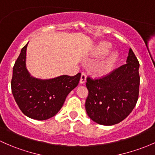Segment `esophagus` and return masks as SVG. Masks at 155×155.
Here are the masks:
<instances>
[{"label":"esophagus","mask_w":155,"mask_h":155,"mask_svg":"<svg viewBox=\"0 0 155 155\" xmlns=\"http://www.w3.org/2000/svg\"><path fill=\"white\" fill-rule=\"evenodd\" d=\"M86 82V74L84 73H82L81 75V79H80V84H84Z\"/></svg>","instance_id":"esophagus-1"}]
</instances>
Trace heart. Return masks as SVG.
I'll return each instance as SVG.
<instances>
[{
  "mask_svg": "<svg viewBox=\"0 0 155 155\" xmlns=\"http://www.w3.org/2000/svg\"><path fill=\"white\" fill-rule=\"evenodd\" d=\"M111 49V45L108 42H100L96 47L94 53L97 56H103L106 55ZM119 59V54L117 52L110 53L105 59L101 61L97 67V73L101 75L107 74L114 70Z\"/></svg>",
  "mask_w": 155,
  "mask_h": 155,
  "instance_id": "obj_1",
  "label": "heart"
}]
</instances>
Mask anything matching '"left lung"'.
Returning a JSON list of instances; mask_svg holds the SVG:
<instances>
[{
	"label": "left lung",
	"mask_w": 155,
	"mask_h": 155,
	"mask_svg": "<svg viewBox=\"0 0 155 155\" xmlns=\"http://www.w3.org/2000/svg\"><path fill=\"white\" fill-rule=\"evenodd\" d=\"M139 61L130 48L126 64L102 79L87 78L85 109L93 121L113 125L130 114L139 96Z\"/></svg>",
	"instance_id": "1"
}]
</instances>
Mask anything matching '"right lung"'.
I'll return each mask as SVG.
<instances>
[{
	"label": "right lung",
	"mask_w": 155,
	"mask_h": 155,
	"mask_svg": "<svg viewBox=\"0 0 155 155\" xmlns=\"http://www.w3.org/2000/svg\"><path fill=\"white\" fill-rule=\"evenodd\" d=\"M27 45L21 49L13 67L11 81L13 97L26 116L37 120H48L59 111L67 96L79 84L81 73L50 79L32 77L26 67Z\"/></svg>",
	"instance_id": "obj_1"
}]
</instances>
